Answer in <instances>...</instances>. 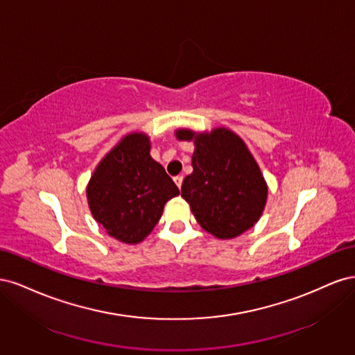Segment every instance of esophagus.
Wrapping results in <instances>:
<instances>
[{
	"label": "esophagus",
	"instance_id": "obj_1",
	"mask_svg": "<svg viewBox=\"0 0 355 355\" xmlns=\"http://www.w3.org/2000/svg\"><path fill=\"white\" fill-rule=\"evenodd\" d=\"M173 180H175V184L178 185V188L180 189V188H182V182H184V178H182V176H176V178H173Z\"/></svg>",
	"mask_w": 355,
	"mask_h": 355
}]
</instances>
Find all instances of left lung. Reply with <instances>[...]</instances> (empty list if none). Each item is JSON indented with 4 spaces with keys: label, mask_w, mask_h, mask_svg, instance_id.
Segmentation results:
<instances>
[{
    "label": "left lung",
    "mask_w": 355,
    "mask_h": 355,
    "mask_svg": "<svg viewBox=\"0 0 355 355\" xmlns=\"http://www.w3.org/2000/svg\"><path fill=\"white\" fill-rule=\"evenodd\" d=\"M176 137L194 141V170L184 179L182 197L201 228L220 240L250 230L262 216L268 187L243 139L225 127L210 133L179 128Z\"/></svg>",
    "instance_id": "1"
}]
</instances>
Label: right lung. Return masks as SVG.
<instances>
[{
    "instance_id": "obj_1",
    "label": "right lung",
    "mask_w": 355,
    "mask_h": 355,
    "mask_svg": "<svg viewBox=\"0 0 355 355\" xmlns=\"http://www.w3.org/2000/svg\"><path fill=\"white\" fill-rule=\"evenodd\" d=\"M149 149L145 133L127 135L102 158L87 185L94 220L125 244L141 243L151 234L164 204L179 196V188Z\"/></svg>"
}]
</instances>
